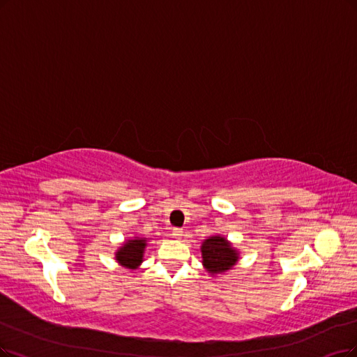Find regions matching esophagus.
<instances>
[{
    "label": "esophagus",
    "instance_id": "34e87169",
    "mask_svg": "<svg viewBox=\"0 0 357 357\" xmlns=\"http://www.w3.org/2000/svg\"><path fill=\"white\" fill-rule=\"evenodd\" d=\"M172 235H174L176 240H182L183 238V231L181 228H174V231H172Z\"/></svg>",
    "mask_w": 357,
    "mask_h": 357
}]
</instances>
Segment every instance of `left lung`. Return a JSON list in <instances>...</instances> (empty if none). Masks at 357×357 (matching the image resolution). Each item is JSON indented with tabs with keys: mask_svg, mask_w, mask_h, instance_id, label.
<instances>
[{
	"mask_svg": "<svg viewBox=\"0 0 357 357\" xmlns=\"http://www.w3.org/2000/svg\"><path fill=\"white\" fill-rule=\"evenodd\" d=\"M200 250L203 266L212 276H218L234 269L240 260L238 250L228 238L219 234L207 236L202 243Z\"/></svg>",
	"mask_w": 357,
	"mask_h": 357,
	"instance_id": "8db88e82",
	"label": "left lung"
}]
</instances>
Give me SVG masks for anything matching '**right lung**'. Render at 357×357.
<instances>
[{"instance_id": "obj_1", "label": "right lung", "mask_w": 357, "mask_h": 357, "mask_svg": "<svg viewBox=\"0 0 357 357\" xmlns=\"http://www.w3.org/2000/svg\"><path fill=\"white\" fill-rule=\"evenodd\" d=\"M149 240L142 238V236H132L126 240L121 247L114 252L116 261L125 269L135 271L141 266L144 261L145 247H147Z\"/></svg>"}]
</instances>
